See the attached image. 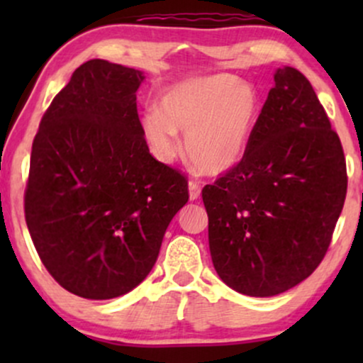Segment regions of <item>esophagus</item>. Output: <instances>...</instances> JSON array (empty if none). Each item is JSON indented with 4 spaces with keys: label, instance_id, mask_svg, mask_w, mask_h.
Returning a JSON list of instances; mask_svg holds the SVG:
<instances>
[{
    "label": "esophagus",
    "instance_id": "1",
    "mask_svg": "<svg viewBox=\"0 0 363 363\" xmlns=\"http://www.w3.org/2000/svg\"><path fill=\"white\" fill-rule=\"evenodd\" d=\"M199 196H201V186H199V182L189 181V199L191 201H196Z\"/></svg>",
    "mask_w": 363,
    "mask_h": 363
}]
</instances>
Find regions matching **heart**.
Wrapping results in <instances>:
<instances>
[{
    "label": "heart",
    "mask_w": 363,
    "mask_h": 363,
    "mask_svg": "<svg viewBox=\"0 0 363 363\" xmlns=\"http://www.w3.org/2000/svg\"><path fill=\"white\" fill-rule=\"evenodd\" d=\"M259 94L234 74L186 82L162 97V111L148 109L143 131L162 160L181 152L177 131L186 136V157L205 176H220L242 160L259 116Z\"/></svg>",
    "instance_id": "1"
}]
</instances>
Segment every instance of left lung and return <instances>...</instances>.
<instances>
[{
  "mask_svg": "<svg viewBox=\"0 0 363 363\" xmlns=\"http://www.w3.org/2000/svg\"><path fill=\"white\" fill-rule=\"evenodd\" d=\"M347 186L340 136L311 82L278 68L242 160L203 187L218 277L251 297L306 280L326 256Z\"/></svg>",
  "mask_w": 363,
  "mask_h": 363,
  "instance_id": "left-lung-1",
  "label": "left lung"
}]
</instances>
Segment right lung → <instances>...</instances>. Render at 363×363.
Segmentation results:
<instances>
[{
    "label": "right lung",
    "instance_id": "obj_1",
    "mask_svg": "<svg viewBox=\"0 0 363 363\" xmlns=\"http://www.w3.org/2000/svg\"><path fill=\"white\" fill-rule=\"evenodd\" d=\"M143 73L104 60L74 69L32 143L25 222L62 289L106 301L155 264L187 179L150 153L136 109Z\"/></svg>",
    "mask_w": 363,
    "mask_h": 363
}]
</instances>
